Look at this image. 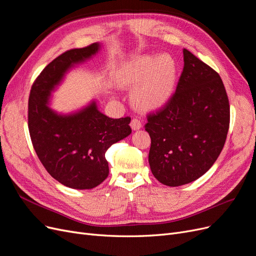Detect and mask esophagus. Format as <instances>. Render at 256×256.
Masks as SVG:
<instances>
[{"label":"esophagus","instance_id":"34e87169","mask_svg":"<svg viewBox=\"0 0 256 256\" xmlns=\"http://www.w3.org/2000/svg\"><path fill=\"white\" fill-rule=\"evenodd\" d=\"M130 126H131V128H132V130L136 131V130L142 128V122H141L140 120L134 118L132 120H131V122H130Z\"/></svg>","mask_w":256,"mask_h":256}]
</instances>
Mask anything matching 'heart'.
I'll use <instances>...</instances> for the list:
<instances>
[{"instance_id": "obj_1", "label": "heart", "mask_w": 256, "mask_h": 256, "mask_svg": "<svg viewBox=\"0 0 256 256\" xmlns=\"http://www.w3.org/2000/svg\"><path fill=\"white\" fill-rule=\"evenodd\" d=\"M177 74L174 58L168 54L138 56L122 64L116 78L120 84L134 86V102L142 109L152 110L164 106L172 97Z\"/></svg>"}]
</instances>
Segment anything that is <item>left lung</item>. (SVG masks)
Segmentation results:
<instances>
[{"mask_svg":"<svg viewBox=\"0 0 256 256\" xmlns=\"http://www.w3.org/2000/svg\"><path fill=\"white\" fill-rule=\"evenodd\" d=\"M184 70L168 104L147 116L152 175L168 187L196 180L218 159L230 127V104L218 72L184 49Z\"/></svg>","mask_w":256,"mask_h":256,"instance_id":"8db88e82","label":"left lung"}]
</instances>
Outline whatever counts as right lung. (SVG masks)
<instances>
[{"instance_id":"right-lung-1","label":"right lung","mask_w":256,"mask_h":256,"mask_svg":"<svg viewBox=\"0 0 256 256\" xmlns=\"http://www.w3.org/2000/svg\"><path fill=\"white\" fill-rule=\"evenodd\" d=\"M102 44L72 49L44 67L28 98V130L38 158L48 173L68 188L92 189L109 175L106 152L131 134L130 118H110L96 100L70 113L50 106L52 92L69 70L90 60Z\"/></svg>"}]
</instances>
